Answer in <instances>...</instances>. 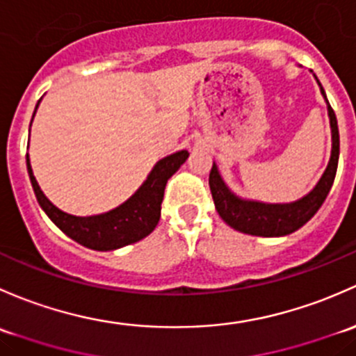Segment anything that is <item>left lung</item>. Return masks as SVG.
Wrapping results in <instances>:
<instances>
[{"label": "left lung", "mask_w": 356, "mask_h": 356, "mask_svg": "<svg viewBox=\"0 0 356 356\" xmlns=\"http://www.w3.org/2000/svg\"><path fill=\"white\" fill-rule=\"evenodd\" d=\"M318 82V80H317ZM321 86V83H318ZM322 96L325 97L324 89ZM327 101V99H325ZM329 104V102H327ZM329 120H331L332 130V152L329 159L327 168L324 175L318 179L315 188L309 195L296 200L291 204H262L250 202V200L238 199L234 193L229 192L228 186L225 185L222 178L219 177V171L216 164H212L211 175H209V186H211L212 199H214L216 211L222 218L226 225H229L236 232L255 234V236H283L302 228L307 221L312 219L315 212L321 209L334 183L336 171H338L339 159V131L336 115L331 106H327Z\"/></svg>", "instance_id": "left-lung-1"}]
</instances>
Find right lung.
Here are the masks:
<instances>
[{
    "instance_id": "obj_1",
    "label": "right lung",
    "mask_w": 356,
    "mask_h": 356,
    "mask_svg": "<svg viewBox=\"0 0 356 356\" xmlns=\"http://www.w3.org/2000/svg\"><path fill=\"white\" fill-rule=\"evenodd\" d=\"M39 104V102H38ZM38 109V106H35ZM35 115V111H34ZM32 124V122H31ZM188 157V152L179 151L164 157L154 166L144 185L131 195L127 202L106 214L90 216V218H76L60 211L47 200L42 190L39 188L32 173L27 154V171L31 177L38 202L44 209L51 221L65 234H68L76 243L92 250H116L124 245L135 243L154 232L161 218V204H163L164 188L168 179L173 177L178 168Z\"/></svg>"
}]
</instances>
